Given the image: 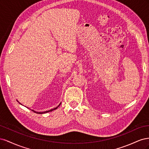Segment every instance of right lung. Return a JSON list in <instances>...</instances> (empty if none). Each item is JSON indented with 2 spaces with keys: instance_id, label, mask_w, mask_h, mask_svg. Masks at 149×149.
Returning a JSON list of instances; mask_svg holds the SVG:
<instances>
[{
  "instance_id": "obj_1",
  "label": "right lung",
  "mask_w": 149,
  "mask_h": 149,
  "mask_svg": "<svg viewBox=\"0 0 149 149\" xmlns=\"http://www.w3.org/2000/svg\"><path fill=\"white\" fill-rule=\"evenodd\" d=\"M19 102V101H18ZM61 103L59 105H58V106H57L56 107H55V108H54V109H51V110H49V111H44V112H36L35 111H33V110H32V111L33 112H35V113H37V114H45V113H47V112H51V111H53V110H55V109H56L57 108L60 106V105L61 104Z\"/></svg>"
}]
</instances>
